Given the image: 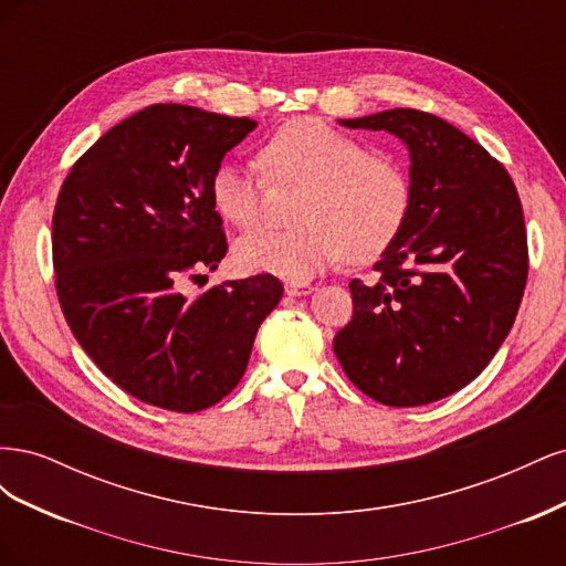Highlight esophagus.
I'll return each mask as SVG.
<instances>
[{
  "instance_id": "obj_1",
  "label": "esophagus",
  "mask_w": 566,
  "mask_h": 566,
  "mask_svg": "<svg viewBox=\"0 0 566 566\" xmlns=\"http://www.w3.org/2000/svg\"><path fill=\"white\" fill-rule=\"evenodd\" d=\"M310 293H312L310 283H285V295L287 297H302V295H310Z\"/></svg>"
}]
</instances>
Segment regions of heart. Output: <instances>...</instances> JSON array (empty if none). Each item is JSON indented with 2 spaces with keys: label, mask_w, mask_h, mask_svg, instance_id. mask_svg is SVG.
I'll list each match as a JSON object with an SVG mask.
<instances>
[{
  "label": "heart",
  "mask_w": 566,
  "mask_h": 566,
  "mask_svg": "<svg viewBox=\"0 0 566 566\" xmlns=\"http://www.w3.org/2000/svg\"><path fill=\"white\" fill-rule=\"evenodd\" d=\"M276 177L306 184L297 229H256L235 243L241 269L304 283L337 264L368 262L403 229L413 188L399 158L368 153L356 136L316 117L285 123L264 146ZM214 210L235 227H252L262 210V177L243 160H221L210 177Z\"/></svg>",
  "instance_id": "b5f03b06"
}]
</instances>
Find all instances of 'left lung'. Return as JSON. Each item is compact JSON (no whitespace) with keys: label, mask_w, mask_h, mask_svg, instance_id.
Masks as SVG:
<instances>
[{"label":"left lung","mask_w":566,"mask_h":566,"mask_svg":"<svg viewBox=\"0 0 566 566\" xmlns=\"http://www.w3.org/2000/svg\"><path fill=\"white\" fill-rule=\"evenodd\" d=\"M389 132L408 150L403 229L349 283L354 316L333 349L347 378L385 406H424L470 385L501 349L526 285V229L505 167L437 115L394 108L337 119Z\"/></svg>","instance_id":"8db88e82"}]
</instances>
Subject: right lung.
Wrapping results in <instances>:
<instances>
[{
    "instance_id": "obj_1",
    "label": "right lung",
    "mask_w": 566,
    "mask_h": 566,
    "mask_svg": "<svg viewBox=\"0 0 566 566\" xmlns=\"http://www.w3.org/2000/svg\"><path fill=\"white\" fill-rule=\"evenodd\" d=\"M254 129L179 104L108 129L65 177L51 221L56 293L101 373L144 403L196 413L241 382L283 285L271 273L186 295L227 254L210 177Z\"/></svg>"
}]
</instances>
